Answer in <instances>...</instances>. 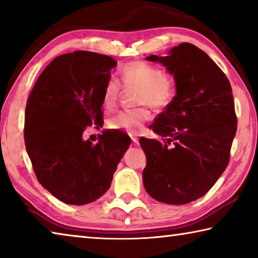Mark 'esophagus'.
<instances>
[{"instance_id":"esophagus-1","label":"esophagus","mask_w":258,"mask_h":258,"mask_svg":"<svg viewBox=\"0 0 258 258\" xmlns=\"http://www.w3.org/2000/svg\"><path fill=\"white\" fill-rule=\"evenodd\" d=\"M130 137H131V139H132V141H133L134 143H138V141H139V138H138V135H137V134H131Z\"/></svg>"}]
</instances>
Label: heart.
Instances as JSON below:
<instances>
[{
    "mask_svg": "<svg viewBox=\"0 0 258 258\" xmlns=\"http://www.w3.org/2000/svg\"><path fill=\"white\" fill-rule=\"evenodd\" d=\"M121 83L126 87H137V102L142 106L121 110L108 121L112 130L124 131L130 134H138L143 124L150 118L148 104L155 110L168 107L175 97L176 85L168 73L145 61H130L120 72ZM120 84L115 78H110L104 86L102 104L107 110L116 107L120 94Z\"/></svg>",
    "mask_w": 258,
    "mask_h": 258,
    "instance_id": "1",
    "label": "heart"
}]
</instances>
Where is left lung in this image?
Here are the masks:
<instances>
[{"label": "left lung", "mask_w": 258, "mask_h": 258, "mask_svg": "<svg viewBox=\"0 0 258 258\" xmlns=\"http://www.w3.org/2000/svg\"><path fill=\"white\" fill-rule=\"evenodd\" d=\"M147 60L174 75L176 94L151 125L164 142L140 139L147 156L143 185L160 203L184 205L206 195L229 164L237 132L232 89L222 69L191 43Z\"/></svg>", "instance_id": "8db88e82"}]
</instances>
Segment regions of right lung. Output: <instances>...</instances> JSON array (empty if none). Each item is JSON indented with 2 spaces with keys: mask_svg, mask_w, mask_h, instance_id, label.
<instances>
[{
  "mask_svg": "<svg viewBox=\"0 0 258 258\" xmlns=\"http://www.w3.org/2000/svg\"><path fill=\"white\" fill-rule=\"evenodd\" d=\"M117 61L90 51L56 56L37 78L25 111V146L38 182L69 205L90 204L110 187L131 145L121 131H104L98 143L83 139L102 127V95Z\"/></svg>",
  "mask_w": 258,
  "mask_h": 258,
  "instance_id": "obj_1",
  "label": "right lung"
}]
</instances>
